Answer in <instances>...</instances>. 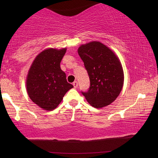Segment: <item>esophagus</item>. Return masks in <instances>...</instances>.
Segmentation results:
<instances>
[{
	"instance_id": "34e87169",
	"label": "esophagus",
	"mask_w": 158,
	"mask_h": 158,
	"mask_svg": "<svg viewBox=\"0 0 158 158\" xmlns=\"http://www.w3.org/2000/svg\"><path fill=\"white\" fill-rule=\"evenodd\" d=\"M73 85H74V89H77V86H78V83H77V81H74L73 82Z\"/></svg>"
}]
</instances>
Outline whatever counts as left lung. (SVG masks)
<instances>
[{
  "label": "left lung",
  "mask_w": 158,
  "mask_h": 158,
  "mask_svg": "<svg viewBox=\"0 0 158 158\" xmlns=\"http://www.w3.org/2000/svg\"><path fill=\"white\" fill-rule=\"evenodd\" d=\"M78 53L90 78V88L82 93L93 107L100 109L111 104L123 86L122 64L115 52L100 42L81 44Z\"/></svg>",
  "instance_id": "obj_1"
}]
</instances>
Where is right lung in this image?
Listing matches in <instances>:
<instances>
[{"label":"right lung","mask_w":158,"mask_h":158,"mask_svg":"<svg viewBox=\"0 0 158 158\" xmlns=\"http://www.w3.org/2000/svg\"><path fill=\"white\" fill-rule=\"evenodd\" d=\"M67 48H47L37 55L26 77V87L31 100L44 110L52 111L73 85L67 81L60 64Z\"/></svg>","instance_id":"add662e5"}]
</instances>
